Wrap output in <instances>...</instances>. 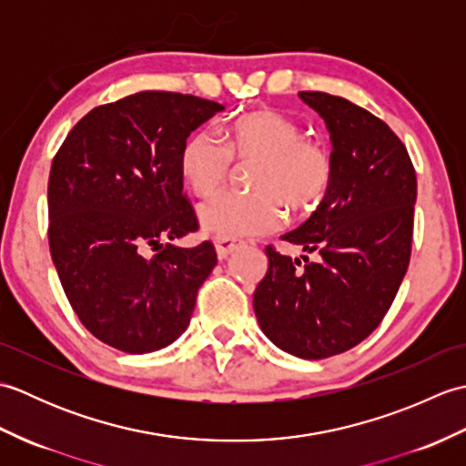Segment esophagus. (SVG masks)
I'll list each match as a JSON object with an SVG mask.
<instances>
[{
    "label": "esophagus",
    "instance_id": "34e87169",
    "mask_svg": "<svg viewBox=\"0 0 466 466\" xmlns=\"http://www.w3.org/2000/svg\"><path fill=\"white\" fill-rule=\"evenodd\" d=\"M214 246H216V252H218V258L220 260H226L228 256H230L234 250H238L242 242L236 240V238H216L214 240Z\"/></svg>",
    "mask_w": 466,
    "mask_h": 466
}]
</instances>
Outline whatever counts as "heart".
Returning <instances> with one entry per match:
<instances>
[{
    "instance_id": "heart-1",
    "label": "heart",
    "mask_w": 466,
    "mask_h": 466,
    "mask_svg": "<svg viewBox=\"0 0 466 466\" xmlns=\"http://www.w3.org/2000/svg\"><path fill=\"white\" fill-rule=\"evenodd\" d=\"M232 162L254 167L250 194L218 192L200 204V224L220 238L260 236L279 230L284 206L294 214L312 210L332 182V154L324 142L304 137L292 117L274 110L244 114L228 126L224 140L210 127H198L180 150V172L198 196L218 190Z\"/></svg>"
}]
</instances>
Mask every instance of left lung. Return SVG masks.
Here are the masks:
<instances>
[{"label":"left lung","mask_w":466,"mask_h":466,"mask_svg":"<svg viewBox=\"0 0 466 466\" xmlns=\"http://www.w3.org/2000/svg\"><path fill=\"white\" fill-rule=\"evenodd\" d=\"M330 132L334 174L312 216L282 240L310 262L266 246L268 270L254 292L262 332L309 360L350 350L389 312L407 274L417 174L389 126L344 97L300 92Z\"/></svg>","instance_id":"1"}]
</instances>
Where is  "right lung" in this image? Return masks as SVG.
Masks as SVG:
<instances>
[{
    "label": "right lung",
    "instance_id": "right-lung-1",
    "mask_svg": "<svg viewBox=\"0 0 466 466\" xmlns=\"http://www.w3.org/2000/svg\"><path fill=\"white\" fill-rule=\"evenodd\" d=\"M222 110L190 94H132L86 114L54 157L49 252L77 319L107 346L154 352L190 324L216 250L172 244L198 230L180 150Z\"/></svg>",
    "mask_w": 466,
    "mask_h": 466
}]
</instances>
